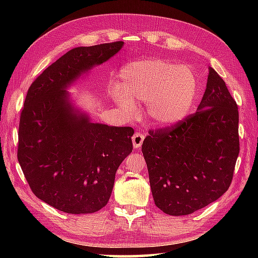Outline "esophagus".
<instances>
[{
	"label": "esophagus",
	"instance_id": "34e87169",
	"mask_svg": "<svg viewBox=\"0 0 258 258\" xmlns=\"http://www.w3.org/2000/svg\"><path fill=\"white\" fill-rule=\"evenodd\" d=\"M143 141H144V135L143 134L136 133V134L133 135L132 143H133V146L135 147V149H140L141 145L143 144Z\"/></svg>",
	"mask_w": 258,
	"mask_h": 258
}]
</instances>
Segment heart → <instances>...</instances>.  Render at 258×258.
<instances>
[{
  "instance_id": "b5f03b06",
  "label": "heart",
  "mask_w": 258,
  "mask_h": 258,
  "mask_svg": "<svg viewBox=\"0 0 258 258\" xmlns=\"http://www.w3.org/2000/svg\"><path fill=\"white\" fill-rule=\"evenodd\" d=\"M111 94L127 116L136 113V103H146L150 122L158 127L176 125L187 116L197 95V79L188 67L153 58L120 69L117 87Z\"/></svg>"
}]
</instances>
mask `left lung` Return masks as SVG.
Segmentation results:
<instances>
[{"mask_svg":"<svg viewBox=\"0 0 258 258\" xmlns=\"http://www.w3.org/2000/svg\"><path fill=\"white\" fill-rule=\"evenodd\" d=\"M237 108L225 82L208 68L196 113L172 127L150 131L142 152L161 211L188 215L228 189L239 153Z\"/></svg>","mask_w":258,"mask_h":258,"instance_id":"1","label":"left lung"}]
</instances>
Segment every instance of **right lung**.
I'll list each match as a JSON object with an SVG mask.
<instances>
[{"label": "right lung", "mask_w": 258, "mask_h": 258, "mask_svg": "<svg viewBox=\"0 0 258 258\" xmlns=\"http://www.w3.org/2000/svg\"><path fill=\"white\" fill-rule=\"evenodd\" d=\"M124 42L74 47L31 84L19 125L18 160L36 197L58 211L91 214L107 204L115 173L133 151L132 127L94 123L68 89Z\"/></svg>", "instance_id": "obj_1"}]
</instances>
